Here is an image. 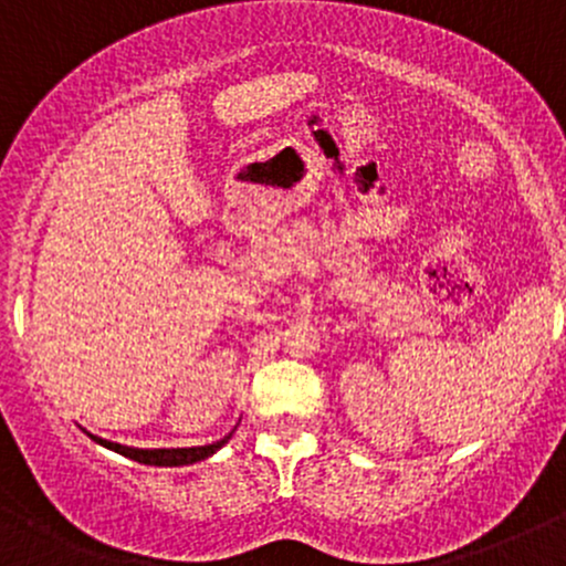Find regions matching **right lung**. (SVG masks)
I'll return each mask as SVG.
<instances>
[{
	"label": "right lung",
	"instance_id": "add662e5",
	"mask_svg": "<svg viewBox=\"0 0 566 566\" xmlns=\"http://www.w3.org/2000/svg\"><path fill=\"white\" fill-rule=\"evenodd\" d=\"M86 431V429H83ZM94 442H99L102 448H107V451H115L120 455H126V459L132 461H139V464H150V467H184V464H197V461L208 459L216 451H221L223 446H227L229 440H232L234 429L229 431L223 440L212 442V446H197V448H132V446H120V442H111L105 440V437H96L86 431Z\"/></svg>",
	"mask_w": 566,
	"mask_h": 566
}]
</instances>
